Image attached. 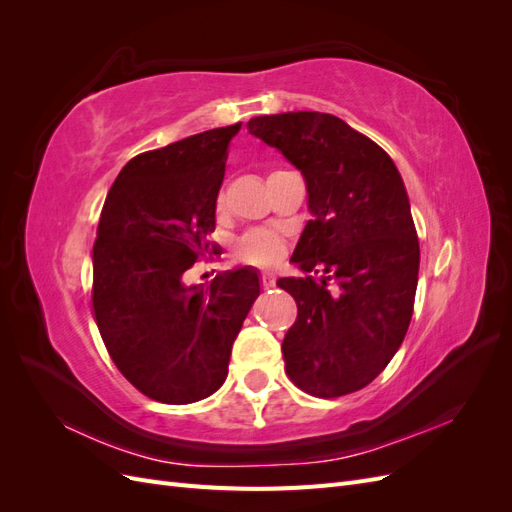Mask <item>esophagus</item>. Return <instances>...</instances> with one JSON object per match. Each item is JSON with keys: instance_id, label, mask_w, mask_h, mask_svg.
Masks as SVG:
<instances>
[{"instance_id": "34e87169", "label": "esophagus", "mask_w": 512, "mask_h": 512, "mask_svg": "<svg viewBox=\"0 0 512 512\" xmlns=\"http://www.w3.org/2000/svg\"><path fill=\"white\" fill-rule=\"evenodd\" d=\"M262 286H265V288L275 286V271H271V269L262 271Z\"/></svg>"}]
</instances>
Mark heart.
<instances>
[{
    "instance_id": "obj_1",
    "label": "heart",
    "mask_w": 512,
    "mask_h": 512,
    "mask_svg": "<svg viewBox=\"0 0 512 512\" xmlns=\"http://www.w3.org/2000/svg\"><path fill=\"white\" fill-rule=\"evenodd\" d=\"M277 250H280V241L269 230H252L237 243V256L252 262H267L271 260Z\"/></svg>"
}]
</instances>
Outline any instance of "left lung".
<instances>
[{
    "mask_svg": "<svg viewBox=\"0 0 512 512\" xmlns=\"http://www.w3.org/2000/svg\"><path fill=\"white\" fill-rule=\"evenodd\" d=\"M247 130L301 170L312 213L290 260L320 280L277 282L299 307L282 344L286 374L314 397L359 391L412 318L421 252L404 179L389 153L329 113L254 117Z\"/></svg>",
    "mask_w": 512,
    "mask_h": 512,
    "instance_id": "1",
    "label": "left lung"
}]
</instances>
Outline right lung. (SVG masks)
Here are the masks:
<instances>
[{"label": "right lung", "instance_id": "right-lung-1", "mask_svg": "<svg viewBox=\"0 0 512 512\" xmlns=\"http://www.w3.org/2000/svg\"><path fill=\"white\" fill-rule=\"evenodd\" d=\"M241 123L145 151L121 168L94 243V314L111 359L138 391L192 404L224 384L232 342L260 294L258 273H183L209 250L228 145Z\"/></svg>", "mask_w": 512, "mask_h": 512}]
</instances>
